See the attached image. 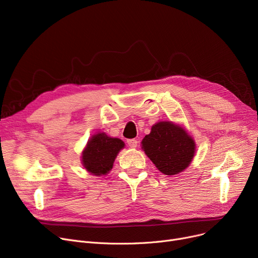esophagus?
<instances>
[{
    "instance_id": "obj_1",
    "label": "esophagus",
    "mask_w": 258,
    "mask_h": 258,
    "mask_svg": "<svg viewBox=\"0 0 258 258\" xmlns=\"http://www.w3.org/2000/svg\"><path fill=\"white\" fill-rule=\"evenodd\" d=\"M127 143H128V145H129V147H131V148H136V147L138 146V140H136V139H131V140H128L127 141Z\"/></svg>"
}]
</instances>
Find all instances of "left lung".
I'll list each match as a JSON object with an SVG mask.
<instances>
[{"instance_id": "obj_1", "label": "left lung", "mask_w": 258, "mask_h": 258, "mask_svg": "<svg viewBox=\"0 0 258 258\" xmlns=\"http://www.w3.org/2000/svg\"><path fill=\"white\" fill-rule=\"evenodd\" d=\"M142 148L156 168L166 175H174L191 163L195 143L181 127L159 121L142 142Z\"/></svg>"}]
</instances>
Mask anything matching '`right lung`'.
I'll return each mask as SVG.
<instances>
[{"mask_svg":"<svg viewBox=\"0 0 258 258\" xmlns=\"http://www.w3.org/2000/svg\"><path fill=\"white\" fill-rule=\"evenodd\" d=\"M124 142L113 139L105 133H97L93 136L83 151L82 162L86 170L94 175H104L112 169L113 162Z\"/></svg>","mask_w":258,"mask_h":258,"instance_id":"add662e5","label":"right lung"}]
</instances>
